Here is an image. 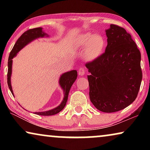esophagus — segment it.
<instances>
[{
  "label": "esophagus",
  "mask_w": 150,
  "mask_h": 150,
  "mask_svg": "<svg viewBox=\"0 0 150 150\" xmlns=\"http://www.w3.org/2000/svg\"><path fill=\"white\" fill-rule=\"evenodd\" d=\"M78 73H79V74L80 76H83L85 74V69H84L83 67H81L79 69V70H78Z\"/></svg>",
  "instance_id": "obj_1"
}]
</instances>
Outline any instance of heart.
Segmentation results:
<instances>
[{"label":"heart","instance_id":"heart-1","mask_svg":"<svg viewBox=\"0 0 150 150\" xmlns=\"http://www.w3.org/2000/svg\"><path fill=\"white\" fill-rule=\"evenodd\" d=\"M79 46H86L85 57L89 60L98 58L102 54L104 47V40L99 35H92L89 33L83 34L79 38Z\"/></svg>","mask_w":150,"mask_h":150}]
</instances>
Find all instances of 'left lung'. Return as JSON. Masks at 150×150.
I'll return each instance as SVG.
<instances>
[{
	"instance_id": "8db88e82",
	"label": "left lung",
	"mask_w": 150,
	"mask_h": 150,
	"mask_svg": "<svg viewBox=\"0 0 150 150\" xmlns=\"http://www.w3.org/2000/svg\"><path fill=\"white\" fill-rule=\"evenodd\" d=\"M106 35L105 52L85 66L92 104L100 111L114 112L137 97L142 81L141 52L124 28L110 24Z\"/></svg>"
}]
</instances>
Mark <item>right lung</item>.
<instances>
[{
    "instance_id": "add662e5",
    "label": "right lung",
    "mask_w": 150,
    "mask_h": 150,
    "mask_svg": "<svg viewBox=\"0 0 150 150\" xmlns=\"http://www.w3.org/2000/svg\"><path fill=\"white\" fill-rule=\"evenodd\" d=\"M44 37H48L46 33L43 31L42 27L35 28L33 29H29L24 32L20 38L17 40V42L14 45L13 49H12L11 52H10L9 59H8V72H7V84L10 91L13 96V92L12 90L11 85V76L12 72V59L17 55V53L24 48L26 45L29 44L32 41L35 40L37 38H44ZM77 71L71 70L63 74L59 79V85L62 88L63 93H64V98H63V101L61 103L57 106V107L53 108V109L47 110L44 112H35V113L38 115H44V116H49L53 115L59 113L64 108L66 102L68 98V94L70 90V88L73 83H74L76 79L77 78Z\"/></svg>"
}]
</instances>
